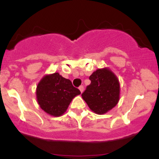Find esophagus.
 Here are the masks:
<instances>
[{
	"label": "esophagus",
	"mask_w": 159,
	"mask_h": 159,
	"mask_svg": "<svg viewBox=\"0 0 159 159\" xmlns=\"http://www.w3.org/2000/svg\"><path fill=\"white\" fill-rule=\"evenodd\" d=\"M78 89L80 90V91H81V93L83 92V91H84V87H83L82 85L79 86V88H78Z\"/></svg>",
	"instance_id": "34e87169"
}]
</instances>
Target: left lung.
<instances>
[{"mask_svg": "<svg viewBox=\"0 0 159 159\" xmlns=\"http://www.w3.org/2000/svg\"><path fill=\"white\" fill-rule=\"evenodd\" d=\"M89 79L91 84L81 94L82 98L92 111L103 115L112 109L119 101V81L116 75L107 68L96 70Z\"/></svg>", "mask_w": 159, "mask_h": 159, "instance_id": "obj_1", "label": "left lung"}]
</instances>
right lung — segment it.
Listing matches in <instances>:
<instances>
[{
	"label": "right lung",
	"mask_w": 159,
	"mask_h": 159,
	"mask_svg": "<svg viewBox=\"0 0 159 159\" xmlns=\"http://www.w3.org/2000/svg\"><path fill=\"white\" fill-rule=\"evenodd\" d=\"M81 94L79 89L72 85L69 79L58 73L43 77L37 86V101L41 108L54 117L63 115L72 99Z\"/></svg>",
	"instance_id": "1"
}]
</instances>
